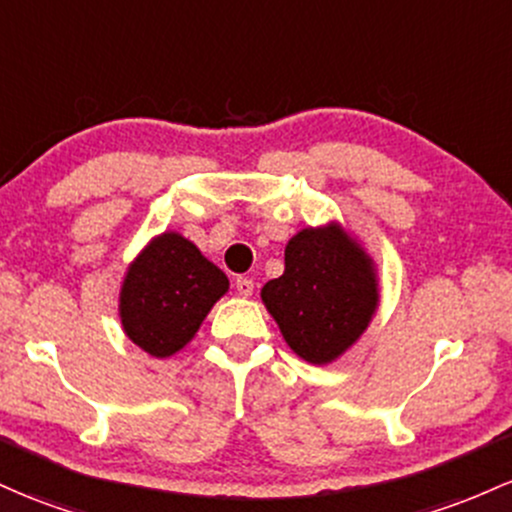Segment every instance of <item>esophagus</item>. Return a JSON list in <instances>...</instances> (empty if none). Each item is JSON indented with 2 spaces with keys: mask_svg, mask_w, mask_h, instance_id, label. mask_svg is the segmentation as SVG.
<instances>
[{
  "mask_svg": "<svg viewBox=\"0 0 512 512\" xmlns=\"http://www.w3.org/2000/svg\"><path fill=\"white\" fill-rule=\"evenodd\" d=\"M235 289H238L240 296H252V291H255V282H252L250 277H238L235 279Z\"/></svg>",
  "mask_w": 512,
  "mask_h": 512,
  "instance_id": "1",
  "label": "esophagus"
}]
</instances>
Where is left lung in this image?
Listing matches in <instances>:
<instances>
[{
    "instance_id": "8db88e82",
    "label": "left lung",
    "mask_w": 512,
    "mask_h": 512,
    "mask_svg": "<svg viewBox=\"0 0 512 512\" xmlns=\"http://www.w3.org/2000/svg\"><path fill=\"white\" fill-rule=\"evenodd\" d=\"M262 301L296 355L330 364L379 306L374 262L338 223L303 228L286 243L284 274L262 286Z\"/></svg>"
}]
</instances>
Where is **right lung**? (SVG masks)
Returning a JSON list of instances; mask_svg holds the SVG:
<instances>
[{
  "instance_id": "obj_1",
  "label": "right lung",
  "mask_w": 512,
  "mask_h": 512,
  "mask_svg": "<svg viewBox=\"0 0 512 512\" xmlns=\"http://www.w3.org/2000/svg\"><path fill=\"white\" fill-rule=\"evenodd\" d=\"M226 291L228 277L192 240L162 233L145 245L123 279V330L148 355L170 357L194 338Z\"/></svg>"
}]
</instances>
